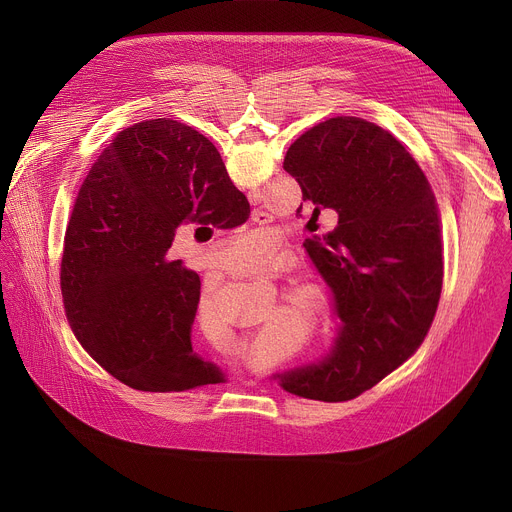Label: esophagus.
I'll return each mask as SVG.
<instances>
[{"instance_id": "esophagus-1", "label": "esophagus", "mask_w": 512, "mask_h": 512, "mask_svg": "<svg viewBox=\"0 0 512 512\" xmlns=\"http://www.w3.org/2000/svg\"><path fill=\"white\" fill-rule=\"evenodd\" d=\"M255 221H257V223H265V221H267V214H265L263 210H257V212H255Z\"/></svg>"}]
</instances>
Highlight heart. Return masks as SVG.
Segmentation results:
<instances>
[{
    "instance_id": "obj_1",
    "label": "heart",
    "mask_w": 512,
    "mask_h": 512,
    "mask_svg": "<svg viewBox=\"0 0 512 512\" xmlns=\"http://www.w3.org/2000/svg\"><path fill=\"white\" fill-rule=\"evenodd\" d=\"M216 255L231 267L243 269L247 273H261L275 257V241L265 233L245 235L229 241L225 247L216 251ZM302 302L312 312L318 310V304L312 294L302 296Z\"/></svg>"
}]
</instances>
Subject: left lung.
<instances>
[{"mask_svg":"<svg viewBox=\"0 0 512 512\" xmlns=\"http://www.w3.org/2000/svg\"><path fill=\"white\" fill-rule=\"evenodd\" d=\"M283 170L302 186L300 216L338 225L304 247L332 291L340 330L326 358L275 375L300 397L348 401L421 346L442 294V227L431 186L389 131L332 117L300 135Z\"/></svg>","mask_w":512,"mask_h":512,"instance_id":"8db88e82","label":"left lung"}]
</instances>
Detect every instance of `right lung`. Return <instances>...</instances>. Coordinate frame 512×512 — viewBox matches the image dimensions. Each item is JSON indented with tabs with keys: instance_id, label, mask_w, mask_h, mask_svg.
<instances>
[{
	"instance_id": "right-lung-1",
	"label": "right lung",
	"mask_w": 512,
	"mask_h": 512,
	"mask_svg": "<svg viewBox=\"0 0 512 512\" xmlns=\"http://www.w3.org/2000/svg\"><path fill=\"white\" fill-rule=\"evenodd\" d=\"M249 214L221 154L184 123L141 121L107 145L68 218L60 289L72 332L109 375L150 393L225 381L192 350L200 277L166 253L182 223L233 229Z\"/></svg>"
}]
</instances>
